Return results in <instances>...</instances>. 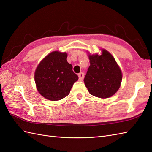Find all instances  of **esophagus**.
Instances as JSON below:
<instances>
[{"instance_id":"obj_1","label":"esophagus","mask_w":152,"mask_h":152,"mask_svg":"<svg viewBox=\"0 0 152 152\" xmlns=\"http://www.w3.org/2000/svg\"><path fill=\"white\" fill-rule=\"evenodd\" d=\"M78 76H79V80L80 81L83 80V77H84V73L83 72H81L80 73L78 74Z\"/></svg>"}]
</instances>
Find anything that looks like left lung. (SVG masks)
<instances>
[{
  "label": "left lung",
  "mask_w": 152,
  "mask_h": 152,
  "mask_svg": "<svg viewBox=\"0 0 152 152\" xmlns=\"http://www.w3.org/2000/svg\"><path fill=\"white\" fill-rule=\"evenodd\" d=\"M90 66L84 78L91 94L100 98L113 96L120 87L122 73L115 60L106 50L102 55L89 56Z\"/></svg>",
  "instance_id": "obj_1"
}]
</instances>
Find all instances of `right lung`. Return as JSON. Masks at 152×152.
<instances>
[{
    "mask_svg": "<svg viewBox=\"0 0 152 152\" xmlns=\"http://www.w3.org/2000/svg\"><path fill=\"white\" fill-rule=\"evenodd\" d=\"M65 53L49 54L37 67L34 80L39 93L45 98L58 101L68 96L78 76L67 61Z\"/></svg>",
    "mask_w": 152,
    "mask_h": 152,
    "instance_id": "right-lung-1",
    "label": "right lung"
}]
</instances>
